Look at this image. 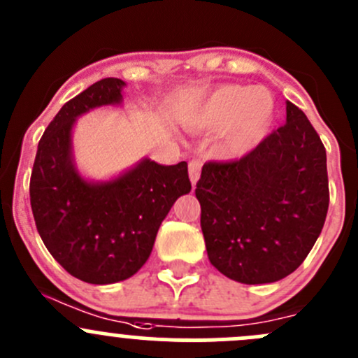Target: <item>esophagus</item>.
<instances>
[{
  "label": "esophagus",
  "instance_id": "esophagus-1",
  "mask_svg": "<svg viewBox=\"0 0 358 358\" xmlns=\"http://www.w3.org/2000/svg\"><path fill=\"white\" fill-rule=\"evenodd\" d=\"M189 176H190V182H192V185H196L197 180H199V176H201V161L199 159H192V161L189 162Z\"/></svg>",
  "mask_w": 358,
  "mask_h": 358
}]
</instances>
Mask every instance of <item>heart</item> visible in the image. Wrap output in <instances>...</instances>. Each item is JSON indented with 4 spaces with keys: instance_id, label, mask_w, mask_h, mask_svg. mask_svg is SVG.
I'll return each instance as SVG.
<instances>
[{
    "instance_id": "obj_1",
    "label": "heart",
    "mask_w": 358,
    "mask_h": 358,
    "mask_svg": "<svg viewBox=\"0 0 358 358\" xmlns=\"http://www.w3.org/2000/svg\"><path fill=\"white\" fill-rule=\"evenodd\" d=\"M275 115L272 95L263 88L227 85L215 90L187 119L194 129L222 131L223 149L239 156L258 145Z\"/></svg>"
}]
</instances>
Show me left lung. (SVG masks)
Wrapping results in <instances>:
<instances>
[{"instance_id":"1","label":"left lung","mask_w":358,"mask_h":358,"mask_svg":"<svg viewBox=\"0 0 358 358\" xmlns=\"http://www.w3.org/2000/svg\"><path fill=\"white\" fill-rule=\"evenodd\" d=\"M326 161L305 112L286 102V124L251 152L206 162L196 197L211 265L243 284L275 282L294 272L326 222Z\"/></svg>"}]
</instances>
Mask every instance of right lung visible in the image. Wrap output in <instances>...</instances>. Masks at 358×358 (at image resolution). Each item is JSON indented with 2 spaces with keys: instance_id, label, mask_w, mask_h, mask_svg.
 I'll use <instances>...</instances> for the list:
<instances>
[{
  "instance_id": "obj_1",
  "label": "right lung",
  "mask_w": 358,
  "mask_h": 358,
  "mask_svg": "<svg viewBox=\"0 0 358 358\" xmlns=\"http://www.w3.org/2000/svg\"><path fill=\"white\" fill-rule=\"evenodd\" d=\"M124 81L106 78L79 93L53 117L38 143L31 208L50 255L76 279L114 284L135 275L152 252L162 220L192 185L187 162L143 159L109 182H88L72 157V128L85 112L122 102Z\"/></svg>"
}]
</instances>
